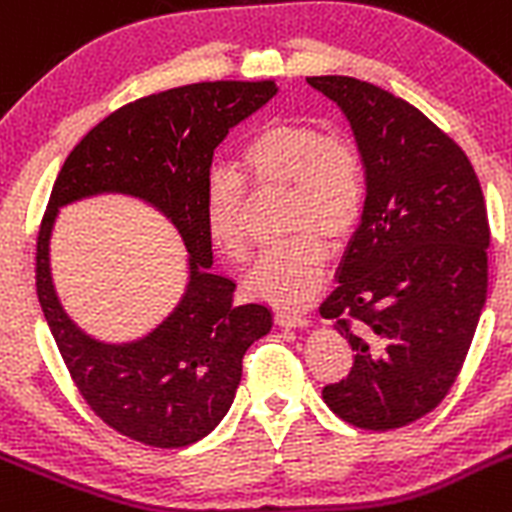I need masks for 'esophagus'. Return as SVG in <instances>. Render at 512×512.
I'll return each instance as SVG.
<instances>
[{"label": "esophagus", "mask_w": 512, "mask_h": 512, "mask_svg": "<svg viewBox=\"0 0 512 512\" xmlns=\"http://www.w3.org/2000/svg\"><path fill=\"white\" fill-rule=\"evenodd\" d=\"M274 320L279 327H307L309 325L307 314L297 312V309H279V312L274 314Z\"/></svg>", "instance_id": "esophagus-1"}]
</instances>
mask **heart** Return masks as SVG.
Masks as SVG:
<instances>
[{"label": "heart", "mask_w": 512, "mask_h": 512, "mask_svg": "<svg viewBox=\"0 0 512 512\" xmlns=\"http://www.w3.org/2000/svg\"><path fill=\"white\" fill-rule=\"evenodd\" d=\"M241 170L256 187L287 185V225L297 231L269 248L246 274L253 297L299 304L320 287L327 238L355 228L365 200V172L358 152L309 124H271L241 149ZM248 187L236 170H213L205 187V220L213 246L225 259L243 261L251 251L246 225Z\"/></svg>", "instance_id": "heart-1"}]
</instances>
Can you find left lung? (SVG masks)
Here are the masks:
<instances>
[{"mask_svg": "<svg viewBox=\"0 0 512 512\" xmlns=\"http://www.w3.org/2000/svg\"><path fill=\"white\" fill-rule=\"evenodd\" d=\"M358 144L365 203L320 312L355 350L322 391L348 424L386 431L434 411L462 370L487 299V225L470 159L419 109L348 75L307 78Z\"/></svg>", "mask_w": 512, "mask_h": 512, "instance_id": "8db88e82", "label": "left lung"}]
</instances>
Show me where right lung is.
Wrapping results in <instances>:
<instances>
[{
    "instance_id": "right-lung-1",
    "label": "right lung",
    "mask_w": 512,
    "mask_h": 512,
    "mask_svg": "<svg viewBox=\"0 0 512 512\" xmlns=\"http://www.w3.org/2000/svg\"><path fill=\"white\" fill-rule=\"evenodd\" d=\"M276 93L274 81H215L139 98L88 131L53 185L37 238L42 314L96 416L149 447H190L208 437L236 398L243 355L274 325L266 304L236 307L233 279L213 274L205 187L215 147ZM98 194L152 204L188 248L181 299L137 341L88 336L64 312L54 289L49 238L59 208Z\"/></svg>"
}]
</instances>
